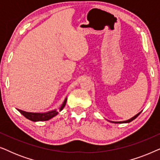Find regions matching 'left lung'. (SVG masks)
<instances>
[{
  "instance_id": "8db88e82",
  "label": "left lung",
  "mask_w": 160,
  "mask_h": 160,
  "mask_svg": "<svg viewBox=\"0 0 160 160\" xmlns=\"http://www.w3.org/2000/svg\"><path fill=\"white\" fill-rule=\"evenodd\" d=\"M141 113V112H139L138 113V114L134 116V117H133L131 118V119H128V120H126V121H123V122H112V121H109V122H112V123H120V124H121V123H129V122H132V120H134L135 119H136V118H137L138 117V115H139Z\"/></svg>"
}]
</instances>
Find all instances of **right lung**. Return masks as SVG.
Here are the masks:
<instances>
[{
    "mask_svg": "<svg viewBox=\"0 0 160 160\" xmlns=\"http://www.w3.org/2000/svg\"><path fill=\"white\" fill-rule=\"evenodd\" d=\"M67 101V98H65L64 102L62 104V106L60 108V111H61L64 108V107L66 104ZM22 114L25 118H27L28 119L30 120L32 122H39V121H47L54 117H55L56 115H58V111L57 110H53L48 111L46 113H32V112H26V111H22L20 109H17Z\"/></svg>",
    "mask_w": 160,
    "mask_h": 160,
    "instance_id": "right-lung-1",
    "label": "right lung"
}]
</instances>
